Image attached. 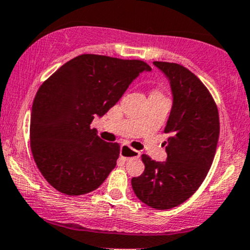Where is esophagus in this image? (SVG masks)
<instances>
[{"label":"esophagus","instance_id":"obj_1","mask_svg":"<svg viewBox=\"0 0 250 250\" xmlns=\"http://www.w3.org/2000/svg\"><path fill=\"white\" fill-rule=\"evenodd\" d=\"M120 156L121 158H123L125 160L132 159V158H139V157H140V152L136 151V149H134L132 147L127 145H122L121 146Z\"/></svg>","mask_w":250,"mask_h":250}]
</instances>
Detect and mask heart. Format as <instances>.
Here are the masks:
<instances>
[{
	"label": "heart",
	"instance_id": "1",
	"mask_svg": "<svg viewBox=\"0 0 250 250\" xmlns=\"http://www.w3.org/2000/svg\"><path fill=\"white\" fill-rule=\"evenodd\" d=\"M152 94H163V93L158 90H153V91H152Z\"/></svg>",
	"mask_w": 250,
	"mask_h": 250
}]
</instances>
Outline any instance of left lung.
Returning <instances> with one entry per match:
<instances>
[{"mask_svg":"<svg viewBox=\"0 0 250 250\" xmlns=\"http://www.w3.org/2000/svg\"><path fill=\"white\" fill-rule=\"evenodd\" d=\"M170 80L173 104L164 133L167 162L143 154L145 171L132 178L139 200L169 209L188 200L204 182L219 138V114L208 88L178 63L153 62Z\"/></svg>","mask_w":250,"mask_h":250,"instance_id":"1","label":"left lung"}]
</instances>
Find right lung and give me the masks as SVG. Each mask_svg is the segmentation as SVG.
I'll return each mask as SVG.
<instances>
[{
	"label": "right lung",
	"mask_w": 250,
	"mask_h": 250,
	"mask_svg": "<svg viewBox=\"0 0 250 250\" xmlns=\"http://www.w3.org/2000/svg\"><path fill=\"white\" fill-rule=\"evenodd\" d=\"M143 70L151 67L141 60L83 54L42 83L32 105L30 144L51 187L77 196L104 182L116 167L120 144L105 143L91 123L117 103Z\"/></svg>",
	"instance_id": "add662e5"
}]
</instances>
